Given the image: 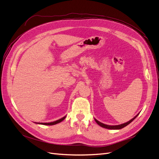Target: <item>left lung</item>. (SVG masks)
Here are the masks:
<instances>
[{
    "label": "left lung",
    "instance_id": "1",
    "mask_svg": "<svg viewBox=\"0 0 159 159\" xmlns=\"http://www.w3.org/2000/svg\"><path fill=\"white\" fill-rule=\"evenodd\" d=\"M138 115H139V113L136 115L135 117H133L132 119L130 120V121H129L128 122H126V123L121 124V125H105V124H103L102 123L99 122L96 119H95V121L96 123H97L99 125V126L102 127L103 128H105V129H122V128H123L125 127H126L127 125H128L129 123H131L133 121V120L138 116Z\"/></svg>",
    "mask_w": 159,
    "mask_h": 159
}]
</instances>
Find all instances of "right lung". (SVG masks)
<instances>
[{"mask_svg": "<svg viewBox=\"0 0 159 159\" xmlns=\"http://www.w3.org/2000/svg\"><path fill=\"white\" fill-rule=\"evenodd\" d=\"M66 117V116L62 117L58 120H57V121H53V122H50V123H37V124H41V125H56L57 123H59L60 122H61L63 120L65 119V118Z\"/></svg>", "mask_w": 159, "mask_h": 159, "instance_id": "add662e5", "label": "right lung"}]
</instances>
